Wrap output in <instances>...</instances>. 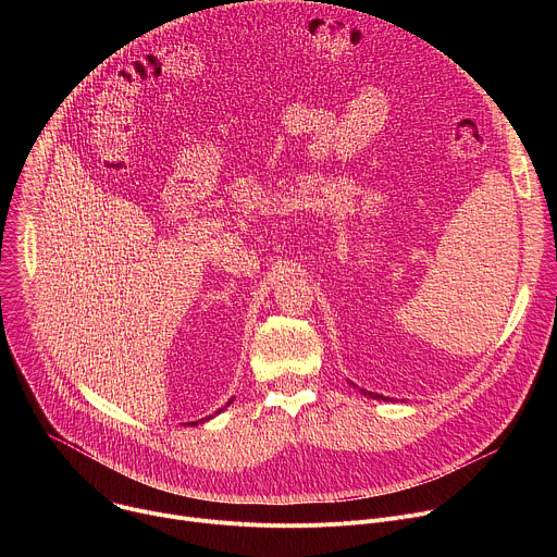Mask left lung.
I'll return each instance as SVG.
<instances>
[{"label":"left lung","mask_w":557,"mask_h":557,"mask_svg":"<svg viewBox=\"0 0 557 557\" xmlns=\"http://www.w3.org/2000/svg\"><path fill=\"white\" fill-rule=\"evenodd\" d=\"M361 392L366 394V389H361ZM368 394L372 396V399H383V401H385V396H381V394H372V392H368Z\"/></svg>","instance_id":"obj_1"}]
</instances>
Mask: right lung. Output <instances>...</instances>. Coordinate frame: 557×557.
Listing matches in <instances>:
<instances>
[{
  "label": "right lung",
  "mask_w": 557,
  "mask_h": 557,
  "mask_svg": "<svg viewBox=\"0 0 557 557\" xmlns=\"http://www.w3.org/2000/svg\"><path fill=\"white\" fill-rule=\"evenodd\" d=\"M228 404H231V401H228ZM222 410H224V408H222ZM202 421H205V419H202ZM189 425H196V423H189Z\"/></svg>",
  "instance_id": "obj_1"
}]
</instances>
